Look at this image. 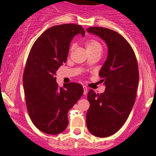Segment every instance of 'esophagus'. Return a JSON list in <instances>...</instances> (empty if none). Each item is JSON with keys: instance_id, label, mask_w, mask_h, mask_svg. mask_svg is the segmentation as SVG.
<instances>
[{"instance_id": "34e87169", "label": "esophagus", "mask_w": 156, "mask_h": 156, "mask_svg": "<svg viewBox=\"0 0 156 156\" xmlns=\"http://www.w3.org/2000/svg\"><path fill=\"white\" fill-rule=\"evenodd\" d=\"M83 94H87V92H88V89H87V87H86V86H83Z\"/></svg>"}]
</instances>
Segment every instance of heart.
<instances>
[{"instance_id": "b5f03b06", "label": "heart", "mask_w": 156, "mask_h": 156, "mask_svg": "<svg viewBox=\"0 0 156 156\" xmlns=\"http://www.w3.org/2000/svg\"><path fill=\"white\" fill-rule=\"evenodd\" d=\"M85 45H86V48H87V51L88 52H90V51H94V50L101 48V44H100V42H98V40H96V39H87V40L86 41ZM74 46H75L74 44H73L72 45H71L70 51H72L73 48H74Z\"/></svg>"}]
</instances>
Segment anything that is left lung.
Wrapping results in <instances>:
<instances>
[{
    "mask_svg": "<svg viewBox=\"0 0 156 156\" xmlns=\"http://www.w3.org/2000/svg\"><path fill=\"white\" fill-rule=\"evenodd\" d=\"M87 31L101 37L108 46L107 59L99 73L105 90L101 94L89 91L87 128L95 136L108 137L124 125L135 103L138 62L130 44L117 32L103 27H90Z\"/></svg>",
    "mask_w": 156,
    "mask_h": 156,
    "instance_id": "obj_1",
    "label": "left lung"
}]
</instances>
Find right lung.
Wrapping results in <instances>:
<instances>
[{"mask_svg":"<svg viewBox=\"0 0 156 156\" xmlns=\"http://www.w3.org/2000/svg\"><path fill=\"white\" fill-rule=\"evenodd\" d=\"M78 34L85 35L79 25L62 24L44 31L32 46L23 73L26 103L32 122L39 130L58 134L67 128L68 112L81 98L82 85L56 83L55 73L67 62L69 44Z\"/></svg>","mask_w":156,"mask_h":156,"instance_id":"right-lung-1","label":"right lung"}]
</instances>
